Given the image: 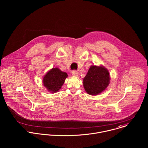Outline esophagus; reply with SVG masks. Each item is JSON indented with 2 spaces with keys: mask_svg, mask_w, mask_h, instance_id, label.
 Returning <instances> with one entry per match:
<instances>
[{
  "mask_svg": "<svg viewBox=\"0 0 148 148\" xmlns=\"http://www.w3.org/2000/svg\"><path fill=\"white\" fill-rule=\"evenodd\" d=\"M72 75L73 76H77L78 75H79V73L77 71H73L72 72Z\"/></svg>",
  "mask_w": 148,
  "mask_h": 148,
  "instance_id": "34e87169",
  "label": "esophagus"
}]
</instances>
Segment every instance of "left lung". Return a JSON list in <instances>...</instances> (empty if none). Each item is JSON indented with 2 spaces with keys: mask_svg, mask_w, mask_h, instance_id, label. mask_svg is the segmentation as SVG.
<instances>
[{
  "mask_svg": "<svg viewBox=\"0 0 148 148\" xmlns=\"http://www.w3.org/2000/svg\"><path fill=\"white\" fill-rule=\"evenodd\" d=\"M110 79L109 71L104 66L92 65L83 79V86L89 95H97L106 90Z\"/></svg>",
  "mask_w": 148,
  "mask_h": 148,
  "instance_id": "left-lung-1",
  "label": "left lung"
}]
</instances>
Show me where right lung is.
I'll list each match as a JSON object with an SVG mask.
<instances>
[{
  "label": "right lung",
  "mask_w": 148,
  "mask_h": 148,
  "mask_svg": "<svg viewBox=\"0 0 148 148\" xmlns=\"http://www.w3.org/2000/svg\"><path fill=\"white\" fill-rule=\"evenodd\" d=\"M68 75L58 68L49 70L43 77L42 83L47 89L51 93H56L61 89Z\"/></svg>",
  "instance_id": "obj_1"
}]
</instances>
